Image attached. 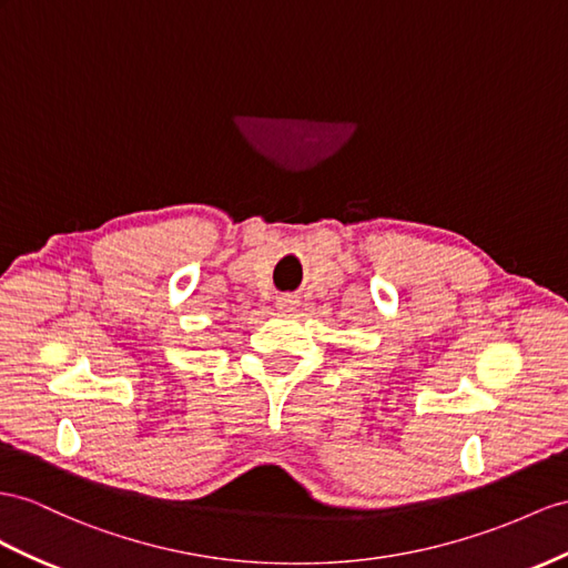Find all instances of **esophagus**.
Instances as JSON below:
<instances>
[{"label":"esophagus","instance_id":"1","mask_svg":"<svg viewBox=\"0 0 568 568\" xmlns=\"http://www.w3.org/2000/svg\"><path fill=\"white\" fill-rule=\"evenodd\" d=\"M295 304H297V297L295 295H281L278 297V310H293L295 307Z\"/></svg>","mask_w":568,"mask_h":568}]
</instances>
